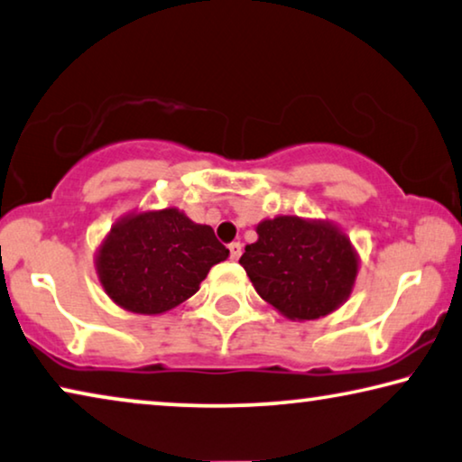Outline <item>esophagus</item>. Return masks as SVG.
Listing matches in <instances>:
<instances>
[{
  "label": "esophagus",
  "mask_w": 462,
  "mask_h": 462,
  "mask_svg": "<svg viewBox=\"0 0 462 462\" xmlns=\"http://www.w3.org/2000/svg\"><path fill=\"white\" fill-rule=\"evenodd\" d=\"M241 252H244V247H241L239 241H233V244H229L231 260H239V258H241Z\"/></svg>",
  "instance_id": "esophagus-1"
}]
</instances>
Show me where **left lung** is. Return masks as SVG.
Returning a JSON list of instances; mask_svg holds the SVG:
<instances>
[{
  "label": "left lung",
  "mask_w": 462,
  "mask_h": 462,
  "mask_svg": "<svg viewBox=\"0 0 462 462\" xmlns=\"http://www.w3.org/2000/svg\"><path fill=\"white\" fill-rule=\"evenodd\" d=\"M258 241L245 245L239 264L262 300L291 320L330 314L351 293L357 258L328 223L276 217L258 225Z\"/></svg>",
  "instance_id": "8db88e82"
}]
</instances>
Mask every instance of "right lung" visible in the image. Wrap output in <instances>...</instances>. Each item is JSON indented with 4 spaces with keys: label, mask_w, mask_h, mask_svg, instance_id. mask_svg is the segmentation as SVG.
<instances>
[{
    "label": "right lung",
    "mask_w": 462,
    "mask_h": 462,
    "mask_svg": "<svg viewBox=\"0 0 462 462\" xmlns=\"http://www.w3.org/2000/svg\"><path fill=\"white\" fill-rule=\"evenodd\" d=\"M229 250L177 208L127 217L111 229L97 271L107 295L136 314H162L200 289Z\"/></svg>",
    "instance_id": "right-lung-1"
}]
</instances>
